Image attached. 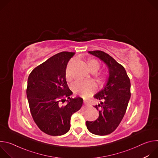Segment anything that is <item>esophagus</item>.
Segmentation results:
<instances>
[{
    "instance_id": "34e87169",
    "label": "esophagus",
    "mask_w": 158,
    "mask_h": 158,
    "mask_svg": "<svg viewBox=\"0 0 158 158\" xmlns=\"http://www.w3.org/2000/svg\"><path fill=\"white\" fill-rule=\"evenodd\" d=\"M84 105H87L88 104H87V102H85V101H84Z\"/></svg>"
}]
</instances>
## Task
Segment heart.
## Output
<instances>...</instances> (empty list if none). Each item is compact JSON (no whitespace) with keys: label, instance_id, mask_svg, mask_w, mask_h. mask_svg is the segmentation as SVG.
I'll list each match as a JSON object with an SVG mask.
<instances>
[{"label":"heart","instance_id":"b5f03b06","mask_svg":"<svg viewBox=\"0 0 158 158\" xmlns=\"http://www.w3.org/2000/svg\"><path fill=\"white\" fill-rule=\"evenodd\" d=\"M87 65L89 70L91 73H96L100 68V63L99 62L95 59H89L87 61ZM71 62L69 63V65ZM69 65L67 68L66 71V78L67 79H70V76L69 74ZM108 77V73L106 71L101 72L98 75V79L99 82H104ZM72 89L74 93L77 94H81L84 98H87L91 96L96 90L97 86L96 83L93 81H77L74 82L72 85Z\"/></svg>","mask_w":158,"mask_h":158}]
</instances>
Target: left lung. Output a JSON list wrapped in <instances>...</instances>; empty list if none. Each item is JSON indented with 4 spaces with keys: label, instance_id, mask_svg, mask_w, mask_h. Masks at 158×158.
<instances>
[{
    "label": "left lung",
    "instance_id": "left-lung-1",
    "mask_svg": "<svg viewBox=\"0 0 158 158\" xmlns=\"http://www.w3.org/2000/svg\"><path fill=\"white\" fill-rule=\"evenodd\" d=\"M102 60L109 69V78L106 85L94 98L102 101L94 107L99 117L94 121H86L91 133L105 136L115 131L122 121L131 97V82L124 67L108 54L101 51H89Z\"/></svg>",
    "mask_w": 158,
    "mask_h": 158
}]
</instances>
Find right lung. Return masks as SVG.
Segmentation results:
<instances>
[{
  "mask_svg": "<svg viewBox=\"0 0 158 158\" xmlns=\"http://www.w3.org/2000/svg\"><path fill=\"white\" fill-rule=\"evenodd\" d=\"M74 54L59 52L36 67L28 77L26 93L31 115L39 128L51 136L68 132L71 116L82 106V98H71L73 92L65 80L67 63Z\"/></svg>",
  "mask_w": 158,
  "mask_h": 158,
  "instance_id": "obj_1",
  "label": "right lung"
}]
</instances>
